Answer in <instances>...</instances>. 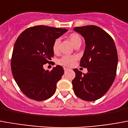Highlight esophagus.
Masks as SVG:
<instances>
[{
  "label": "esophagus",
  "mask_w": 128,
  "mask_h": 128,
  "mask_svg": "<svg viewBox=\"0 0 128 128\" xmlns=\"http://www.w3.org/2000/svg\"><path fill=\"white\" fill-rule=\"evenodd\" d=\"M64 71H66V70H68V68H66V67H64Z\"/></svg>",
  "instance_id": "obj_1"
}]
</instances>
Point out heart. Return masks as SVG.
I'll use <instances>...</instances> for the list:
<instances>
[{"label":"heart","instance_id":"heart-1","mask_svg":"<svg viewBox=\"0 0 128 128\" xmlns=\"http://www.w3.org/2000/svg\"><path fill=\"white\" fill-rule=\"evenodd\" d=\"M69 39L71 41L72 44L75 47L77 45L81 44L82 39L80 35L77 33H72L69 35ZM60 40L59 38L56 39L53 45V51L54 53L58 52L59 49V44ZM76 60V57L74 56H64L58 60V64L66 66H71Z\"/></svg>","mask_w":128,"mask_h":128}]
</instances>
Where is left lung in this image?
Segmentation results:
<instances>
[{
	"label": "left lung",
	"mask_w": 128,
	"mask_h": 128,
	"mask_svg": "<svg viewBox=\"0 0 128 128\" xmlns=\"http://www.w3.org/2000/svg\"><path fill=\"white\" fill-rule=\"evenodd\" d=\"M86 41V49L80 66L88 73L73 70L75 77L72 83L75 95L83 100L95 101L102 97L112 86L116 76L118 56L112 37L96 26L75 27Z\"/></svg>",
	"instance_id": "obj_1"
}]
</instances>
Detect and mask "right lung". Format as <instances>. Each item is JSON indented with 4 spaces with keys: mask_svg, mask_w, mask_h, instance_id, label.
<instances>
[{
    "mask_svg": "<svg viewBox=\"0 0 128 128\" xmlns=\"http://www.w3.org/2000/svg\"><path fill=\"white\" fill-rule=\"evenodd\" d=\"M67 31L65 28L36 26L27 28L17 38L11 57V72L28 98L42 101L56 92L64 69L58 65L49 71L43 68V65L51 62L55 40Z\"/></svg>",
    "mask_w": 128,
    "mask_h": 128,
    "instance_id": "obj_1",
    "label": "right lung"
}]
</instances>
